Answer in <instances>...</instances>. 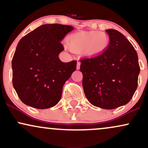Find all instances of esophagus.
Returning <instances> with one entry per match:
<instances>
[{
	"label": "esophagus",
	"instance_id": "34e87169",
	"mask_svg": "<svg viewBox=\"0 0 148 148\" xmlns=\"http://www.w3.org/2000/svg\"><path fill=\"white\" fill-rule=\"evenodd\" d=\"M80 66H81V62L77 61V65H76V69H80Z\"/></svg>",
	"mask_w": 148,
	"mask_h": 148
}]
</instances>
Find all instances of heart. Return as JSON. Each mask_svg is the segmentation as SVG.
<instances>
[{"instance_id":"1","label":"heart","mask_w":148,"mask_h":148,"mask_svg":"<svg viewBox=\"0 0 148 148\" xmlns=\"http://www.w3.org/2000/svg\"><path fill=\"white\" fill-rule=\"evenodd\" d=\"M109 42L108 35L98 31L80 32L71 35L67 39L69 48L72 51L91 56L105 52Z\"/></svg>"}]
</instances>
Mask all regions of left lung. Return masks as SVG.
<instances>
[{
    "instance_id": "8db88e82",
    "label": "left lung",
    "mask_w": 148,
    "mask_h": 148,
    "mask_svg": "<svg viewBox=\"0 0 148 148\" xmlns=\"http://www.w3.org/2000/svg\"><path fill=\"white\" fill-rule=\"evenodd\" d=\"M108 49L98 56L81 59L83 87L92 105L112 110L130 102L138 86L140 72L134 47L123 34L108 29Z\"/></svg>"
}]
</instances>
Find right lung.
<instances>
[{
  "mask_svg": "<svg viewBox=\"0 0 148 148\" xmlns=\"http://www.w3.org/2000/svg\"><path fill=\"white\" fill-rule=\"evenodd\" d=\"M74 29L60 24H45L25 36L12 60V83L23 103L47 109L60 101L64 83L76 68V60L63 63L58 54L60 40Z\"/></svg>",
  "mask_w": 148,
  "mask_h": 148,
  "instance_id": "right-lung-1",
  "label": "right lung"
}]
</instances>
